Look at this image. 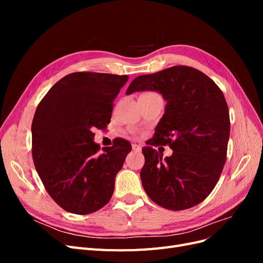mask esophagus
<instances>
[{"mask_svg": "<svg viewBox=\"0 0 263 263\" xmlns=\"http://www.w3.org/2000/svg\"><path fill=\"white\" fill-rule=\"evenodd\" d=\"M132 148H133V150H135V151H140V150H141V147H140L139 145H137V144H133V145H132Z\"/></svg>", "mask_w": 263, "mask_h": 263, "instance_id": "esophagus-1", "label": "esophagus"}]
</instances>
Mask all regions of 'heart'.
Here are the masks:
<instances>
[{
	"mask_svg": "<svg viewBox=\"0 0 263 263\" xmlns=\"http://www.w3.org/2000/svg\"><path fill=\"white\" fill-rule=\"evenodd\" d=\"M145 94H148V93H145Z\"/></svg>",
	"mask_w": 263,
	"mask_h": 263,
	"instance_id": "heart-1",
	"label": "heart"
}]
</instances>
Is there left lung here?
Instances as JSON below:
<instances>
[{"label": "left lung", "mask_w": 263, "mask_h": 263, "mask_svg": "<svg viewBox=\"0 0 263 263\" xmlns=\"http://www.w3.org/2000/svg\"><path fill=\"white\" fill-rule=\"evenodd\" d=\"M146 90L166 101L150 145H168L173 154L163 159L153 147L142 148V186L166 210L191 209L210 195L226 162L230 121L225 97L211 78L187 66L139 76L126 94Z\"/></svg>", "instance_id": "1"}]
</instances>
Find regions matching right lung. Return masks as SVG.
Listing matches in <instances>:
<instances>
[{
	"label": "right lung",
	"instance_id": "1",
	"mask_svg": "<svg viewBox=\"0 0 263 263\" xmlns=\"http://www.w3.org/2000/svg\"><path fill=\"white\" fill-rule=\"evenodd\" d=\"M127 81L128 76L73 72L37 106L31 123L35 168L52 200L69 213H94L113 195L132 145L119 138L101 151L92 130L109 124L113 101Z\"/></svg>",
	"mask_w": 263,
	"mask_h": 263
}]
</instances>
